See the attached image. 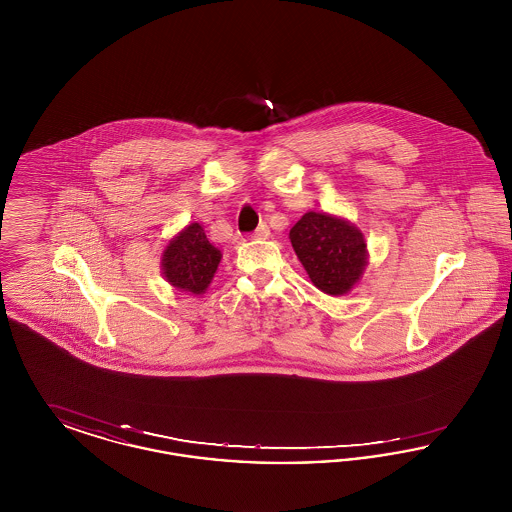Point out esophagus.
I'll return each mask as SVG.
<instances>
[{"mask_svg": "<svg viewBox=\"0 0 512 512\" xmlns=\"http://www.w3.org/2000/svg\"><path fill=\"white\" fill-rule=\"evenodd\" d=\"M268 236H270V230H268L267 224H261L255 232H253V240H267Z\"/></svg>", "mask_w": 512, "mask_h": 512, "instance_id": "obj_1", "label": "esophagus"}]
</instances>
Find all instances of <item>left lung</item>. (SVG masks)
Instances as JSON below:
<instances>
[{
    "label": "left lung",
    "instance_id": "obj_1",
    "mask_svg": "<svg viewBox=\"0 0 512 512\" xmlns=\"http://www.w3.org/2000/svg\"><path fill=\"white\" fill-rule=\"evenodd\" d=\"M290 242L297 259L320 292H351L368 267L365 234L351 220L309 211L293 224Z\"/></svg>",
    "mask_w": 512,
    "mask_h": 512
}]
</instances>
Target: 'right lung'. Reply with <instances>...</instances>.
I'll list each match as a JSON object with an SVG mask.
<instances>
[{
	"mask_svg": "<svg viewBox=\"0 0 512 512\" xmlns=\"http://www.w3.org/2000/svg\"><path fill=\"white\" fill-rule=\"evenodd\" d=\"M222 253L209 242L203 226L192 222L174 234L161 255V274L172 288L203 295L219 270Z\"/></svg>",
	"mask_w": 512,
	"mask_h": 512,
	"instance_id": "add662e5",
	"label": "right lung"
}]
</instances>
